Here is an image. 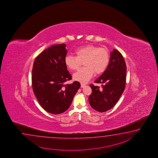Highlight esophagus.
I'll use <instances>...</instances> for the list:
<instances>
[{
	"label": "esophagus",
	"mask_w": 158,
	"mask_h": 158,
	"mask_svg": "<svg viewBox=\"0 0 158 158\" xmlns=\"http://www.w3.org/2000/svg\"><path fill=\"white\" fill-rule=\"evenodd\" d=\"M85 85H86V84H83V83H81V87H84V86H85Z\"/></svg>",
	"instance_id": "esophagus-1"
}]
</instances>
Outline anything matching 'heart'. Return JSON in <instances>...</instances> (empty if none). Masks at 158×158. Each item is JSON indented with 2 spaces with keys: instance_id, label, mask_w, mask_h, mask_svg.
Wrapping results in <instances>:
<instances>
[{
  "instance_id": "heart-1",
  "label": "heart",
  "mask_w": 158,
  "mask_h": 158,
  "mask_svg": "<svg viewBox=\"0 0 158 158\" xmlns=\"http://www.w3.org/2000/svg\"><path fill=\"white\" fill-rule=\"evenodd\" d=\"M75 56L68 55L65 64L71 71H77L82 65L85 66L74 73L73 78L82 83L90 80L94 73L101 74L106 71L110 61V54L106 48L93 44H87L76 48Z\"/></svg>"
}]
</instances>
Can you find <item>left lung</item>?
<instances>
[{"instance_id": "left-lung-1", "label": "left lung", "mask_w": 158, "mask_h": 158, "mask_svg": "<svg viewBox=\"0 0 158 158\" xmlns=\"http://www.w3.org/2000/svg\"><path fill=\"white\" fill-rule=\"evenodd\" d=\"M127 66L122 54L114 49L111 52L110 63L104 73L95 83L102 84V89L90 85L92 93L89 97L91 107L103 112L117 103L125 88Z\"/></svg>"}]
</instances>
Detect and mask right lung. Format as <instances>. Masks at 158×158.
I'll list each match as a JSON object with an SVG mask.
<instances>
[{
	"instance_id": "obj_1",
	"label": "right lung",
	"mask_w": 158,
	"mask_h": 158,
	"mask_svg": "<svg viewBox=\"0 0 158 158\" xmlns=\"http://www.w3.org/2000/svg\"><path fill=\"white\" fill-rule=\"evenodd\" d=\"M67 53L65 44L51 46L35 58L32 69L34 93L41 107L53 114L67 111L81 87L76 81L65 84L72 79L65 64Z\"/></svg>"
}]
</instances>
